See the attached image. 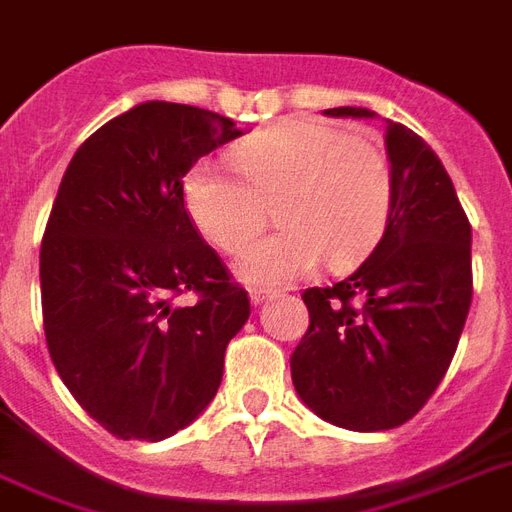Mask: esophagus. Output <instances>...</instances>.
Returning a JSON list of instances; mask_svg holds the SVG:
<instances>
[{
  "label": "esophagus",
  "mask_w": 512,
  "mask_h": 512,
  "mask_svg": "<svg viewBox=\"0 0 512 512\" xmlns=\"http://www.w3.org/2000/svg\"><path fill=\"white\" fill-rule=\"evenodd\" d=\"M276 298V290H265V287H252L249 290V300H252V306H260L265 300Z\"/></svg>",
  "instance_id": "obj_1"
}]
</instances>
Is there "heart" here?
<instances>
[{"mask_svg": "<svg viewBox=\"0 0 512 512\" xmlns=\"http://www.w3.org/2000/svg\"><path fill=\"white\" fill-rule=\"evenodd\" d=\"M239 174L201 161L185 177L195 228L222 252H239L268 222L279 233L239 257L236 273L255 284L303 279L327 257L349 268L368 255L392 209V166L381 144L314 120H284L236 147Z\"/></svg>", "mask_w": 512, "mask_h": 512, "instance_id": "obj_1", "label": "heart"}]
</instances>
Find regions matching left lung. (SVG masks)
<instances>
[{
  "mask_svg": "<svg viewBox=\"0 0 512 512\" xmlns=\"http://www.w3.org/2000/svg\"><path fill=\"white\" fill-rule=\"evenodd\" d=\"M384 142L395 185L384 236L343 282L303 292L311 322L290 357L300 400L354 432L400 427L424 408L473 300V233L448 171L403 123L386 120Z\"/></svg>",
  "mask_w": 512,
  "mask_h": 512,
  "instance_id": "obj_1",
  "label": "left lung"
}]
</instances>
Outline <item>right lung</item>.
Returning a JSON list of instances; mask_svg holds the SVG:
<instances>
[{
    "mask_svg": "<svg viewBox=\"0 0 512 512\" xmlns=\"http://www.w3.org/2000/svg\"><path fill=\"white\" fill-rule=\"evenodd\" d=\"M241 136L230 117L144 101L91 134L58 187L39 249L58 376L115 438L163 440L217 395L247 290L193 225L182 179ZM195 291L193 307L176 303Z\"/></svg>",
    "mask_w": 512,
    "mask_h": 512,
    "instance_id": "obj_1",
    "label": "right lung"
}]
</instances>
